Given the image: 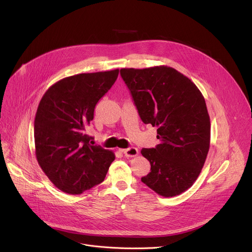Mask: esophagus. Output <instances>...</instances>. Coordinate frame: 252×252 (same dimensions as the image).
Masks as SVG:
<instances>
[{"instance_id":"1","label":"esophagus","mask_w":252,"mask_h":252,"mask_svg":"<svg viewBox=\"0 0 252 252\" xmlns=\"http://www.w3.org/2000/svg\"><path fill=\"white\" fill-rule=\"evenodd\" d=\"M119 151H122L126 157H135L139 154V150L135 147H130L127 149H121Z\"/></svg>"}]
</instances>
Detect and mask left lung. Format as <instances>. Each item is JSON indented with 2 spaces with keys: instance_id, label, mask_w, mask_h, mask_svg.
<instances>
[{
  "instance_id": "obj_1",
  "label": "left lung",
  "mask_w": 252,
  "mask_h": 252,
  "mask_svg": "<svg viewBox=\"0 0 252 252\" xmlns=\"http://www.w3.org/2000/svg\"><path fill=\"white\" fill-rule=\"evenodd\" d=\"M142 122L157 127L160 143L141 150L151 171L141 181L155 193L173 197L200 175L210 145V118L201 92L186 75L165 65L122 68Z\"/></svg>"
}]
</instances>
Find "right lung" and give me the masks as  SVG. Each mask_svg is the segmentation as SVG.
I'll return each mask as SVG.
<instances>
[{
  "label": "right lung",
  "mask_w": 252,
  "mask_h": 252,
  "mask_svg": "<svg viewBox=\"0 0 252 252\" xmlns=\"http://www.w3.org/2000/svg\"><path fill=\"white\" fill-rule=\"evenodd\" d=\"M118 72L114 69L64 77L39 101L34 118L36 160L64 193L82 194L102 183L115 159L112 151L89 143L86 127Z\"/></svg>",
  "instance_id": "obj_1"
}]
</instances>
